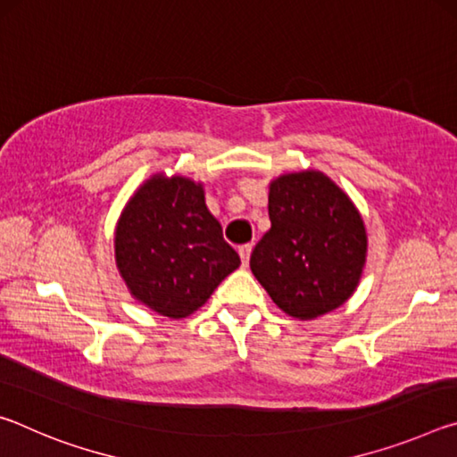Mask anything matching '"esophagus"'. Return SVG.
Wrapping results in <instances>:
<instances>
[{
    "label": "esophagus",
    "mask_w": 457,
    "mask_h": 457,
    "mask_svg": "<svg viewBox=\"0 0 457 457\" xmlns=\"http://www.w3.org/2000/svg\"><path fill=\"white\" fill-rule=\"evenodd\" d=\"M237 253H239V258H242V264L245 266L247 262H250V253H252V244H244V245H239L237 247Z\"/></svg>",
    "instance_id": "esophagus-1"
}]
</instances>
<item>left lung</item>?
Wrapping results in <instances>:
<instances>
[{
	"mask_svg": "<svg viewBox=\"0 0 457 457\" xmlns=\"http://www.w3.org/2000/svg\"><path fill=\"white\" fill-rule=\"evenodd\" d=\"M270 228L250 268L286 314L312 320L353 296L367 260L357 207L320 171L286 173L270 183Z\"/></svg>",
	"mask_w": 457,
	"mask_h": 457,
	"instance_id": "8db88e82",
	"label": "left lung"
}]
</instances>
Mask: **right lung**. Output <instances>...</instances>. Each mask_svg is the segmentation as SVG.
I'll use <instances>...</instances> for the list:
<instances>
[{"label": "right lung", "instance_id": "add662e5", "mask_svg": "<svg viewBox=\"0 0 457 457\" xmlns=\"http://www.w3.org/2000/svg\"><path fill=\"white\" fill-rule=\"evenodd\" d=\"M114 256L130 294L169 319L195 312L239 266L237 252L207 210L204 185L161 173L122 210Z\"/></svg>", "mask_w": 457, "mask_h": 457}]
</instances>
